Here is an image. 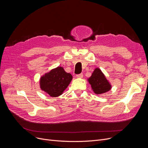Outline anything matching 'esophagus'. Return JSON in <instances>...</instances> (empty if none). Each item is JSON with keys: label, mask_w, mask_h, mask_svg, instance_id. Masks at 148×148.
<instances>
[{"label": "esophagus", "mask_w": 148, "mask_h": 148, "mask_svg": "<svg viewBox=\"0 0 148 148\" xmlns=\"http://www.w3.org/2000/svg\"><path fill=\"white\" fill-rule=\"evenodd\" d=\"M76 77H77V78H79V79H82L83 77V74H77V75H76Z\"/></svg>", "instance_id": "34e87169"}]
</instances>
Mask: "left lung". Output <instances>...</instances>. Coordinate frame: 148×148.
<instances>
[{"label": "left lung", "instance_id": "8db88e82", "mask_svg": "<svg viewBox=\"0 0 148 148\" xmlns=\"http://www.w3.org/2000/svg\"><path fill=\"white\" fill-rule=\"evenodd\" d=\"M91 88L96 95H101L111 90L112 85L99 68H96L88 79Z\"/></svg>", "mask_w": 148, "mask_h": 148}]
</instances>
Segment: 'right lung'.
Returning a JSON list of instances; mask_svg holds the SVG:
<instances>
[{
  "label": "right lung",
  "instance_id": "add662e5",
  "mask_svg": "<svg viewBox=\"0 0 148 148\" xmlns=\"http://www.w3.org/2000/svg\"><path fill=\"white\" fill-rule=\"evenodd\" d=\"M72 79L71 74L66 73L63 67L58 66L41 77L40 86L47 94L57 97L63 94Z\"/></svg>",
  "mask_w": 148,
  "mask_h": 148
}]
</instances>
